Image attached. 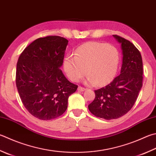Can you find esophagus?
Returning <instances> with one entry per match:
<instances>
[{
	"instance_id": "34e87169",
	"label": "esophagus",
	"mask_w": 156,
	"mask_h": 156,
	"mask_svg": "<svg viewBox=\"0 0 156 156\" xmlns=\"http://www.w3.org/2000/svg\"><path fill=\"white\" fill-rule=\"evenodd\" d=\"M77 90H78L79 91H81V92H83V91L86 90V88L83 87H81V86H79L78 88H77Z\"/></svg>"
}]
</instances>
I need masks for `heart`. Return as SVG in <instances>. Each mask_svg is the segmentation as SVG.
Returning a JSON list of instances; mask_svg holds the SVG:
<instances>
[{
	"label": "heart",
	"instance_id": "obj_1",
	"mask_svg": "<svg viewBox=\"0 0 156 156\" xmlns=\"http://www.w3.org/2000/svg\"><path fill=\"white\" fill-rule=\"evenodd\" d=\"M119 61V52L115 47L92 41L79 47L75 55H67L63 67L67 77L73 81H79L86 71L87 83L102 86L116 75Z\"/></svg>",
	"mask_w": 156,
	"mask_h": 156
}]
</instances>
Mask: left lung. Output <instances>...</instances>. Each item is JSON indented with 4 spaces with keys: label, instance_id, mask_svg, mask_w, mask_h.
<instances>
[{
    "label": "left lung",
    "instance_id": "8db88e82",
    "mask_svg": "<svg viewBox=\"0 0 156 156\" xmlns=\"http://www.w3.org/2000/svg\"><path fill=\"white\" fill-rule=\"evenodd\" d=\"M113 37L121 44V72L107 86L94 90L95 98L88 105L94 115L107 120L119 118L127 113L143 86V60L140 51L124 38L118 35Z\"/></svg>",
    "mask_w": 156,
    "mask_h": 156
}]
</instances>
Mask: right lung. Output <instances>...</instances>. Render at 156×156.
I'll list each match as a JSON object with an SVG mask.
<instances>
[{
  "instance_id": "right-lung-1",
  "label": "right lung",
  "mask_w": 156,
  "mask_h": 156,
  "mask_svg": "<svg viewBox=\"0 0 156 156\" xmlns=\"http://www.w3.org/2000/svg\"><path fill=\"white\" fill-rule=\"evenodd\" d=\"M68 42L59 36L39 38L26 47L17 61L16 81L20 97L28 112L39 119L62 115L69 97L78 87L60 69Z\"/></svg>"
}]
</instances>
